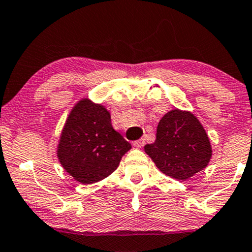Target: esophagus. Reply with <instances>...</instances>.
Returning <instances> with one entry per match:
<instances>
[{
    "mask_svg": "<svg viewBox=\"0 0 252 252\" xmlns=\"http://www.w3.org/2000/svg\"><path fill=\"white\" fill-rule=\"evenodd\" d=\"M144 144H145V139L144 138H141V139H138V141L134 142V147L135 148H142Z\"/></svg>",
    "mask_w": 252,
    "mask_h": 252,
    "instance_id": "34e87169",
    "label": "esophagus"
}]
</instances>
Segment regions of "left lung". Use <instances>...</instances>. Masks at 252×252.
<instances>
[{
    "mask_svg": "<svg viewBox=\"0 0 252 252\" xmlns=\"http://www.w3.org/2000/svg\"><path fill=\"white\" fill-rule=\"evenodd\" d=\"M144 151L160 172L177 181L204 170L213 157L210 139L198 118L177 108L160 118L156 141L145 145Z\"/></svg>",
    "mask_w": 252,
    "mask_h": 252,
    "instance_id": "1",
    "label": "left lung"
}]
</instances>
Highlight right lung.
<instances>
[{
	"instance_id": "obj_1",
	"label": "right lung",
	"mask_w": 252,
	"mask_h": 252,
	"mask_svg": "<svg viewBox=\"0 0 252 252\" xmlns=\"http://www.w3.org/2000/svg\"><path fill=\"white\" fill-rule=\"evenodd\" d=\"M131 144L113 128L104 105L84 97L72 107L61 132L57 158L82 184H93L116 170Z\"/></svg>"
}]
</instances>
